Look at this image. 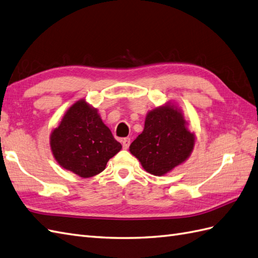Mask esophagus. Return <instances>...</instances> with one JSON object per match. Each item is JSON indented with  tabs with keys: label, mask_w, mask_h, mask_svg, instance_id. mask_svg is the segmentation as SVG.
Segmentation results:
<instances>
[{
	"label": "esophagus",
	"mask_w": 258,
	"mask_h": 258,
	"mask_svg": "<svg viewBox=\"0 0 258 258\" xmlns=\"http://www.w3.org/2000/svg\"><path fill=\"white\" fill-rule=\"evenodd\" d=\"M130 144H131V139H128V137L122 140V145H123L124 149H127L130 147Z\"/></svg>",
	"instance_id": "1"
}]
</instances>
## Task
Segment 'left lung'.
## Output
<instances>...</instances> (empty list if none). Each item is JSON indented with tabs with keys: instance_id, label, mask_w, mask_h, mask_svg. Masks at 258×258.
Wrapping results in <instances>:
<instances>
[{
	"instance_id": "1",
	"label": "left lung",
	"mask_w": 258,
	"mask_h": 258,
	"mask_svg": "<svg viewBox=\"0 0 258 258\" xmlns=\"http://www.w3.org/2000/svg\"><path fill=\"white\" fill-rule=\"evenodd\" d=\"M195 146L181 111L166 104L149 111L144 131L131 144L130 152L143 168L155 176H164L187 159Z\"/></svg>"
}]
</instances>
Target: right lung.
<instances>
[{"label":"right lung","mask_w":258,"mask_h":258,"mask_svg":"<svg viewBox=\"0 0 258 258\" xmlns=\"http://www.w3.org/2000/svg\"><path fill=\"white\" fill-rule=\"evenodd\" d=\"M53 157L64 169L82 178L98 175L122 145L102 122L97 109L80 100L69 107L50 135Z\"/></svg>","instance_id":"1"}]
</instances>
